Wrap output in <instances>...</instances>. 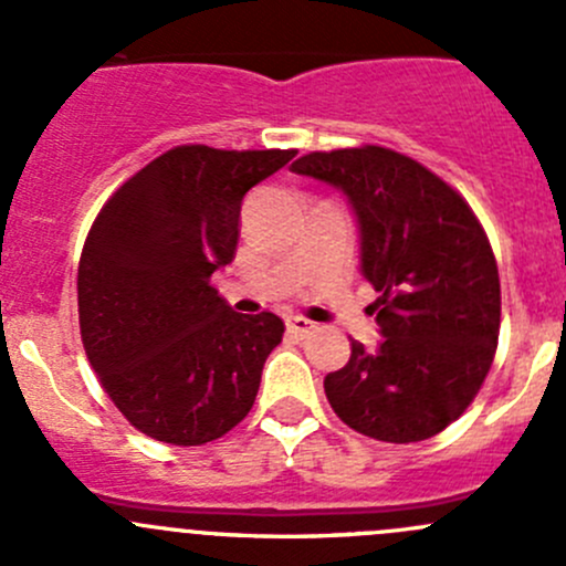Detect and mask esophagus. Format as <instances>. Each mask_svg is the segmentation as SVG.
Masks as SVG:
<instances>
[{"label":"esophagus","mask_w":566,"mask_h":566,"mask_svg":"<svg viewBox=\"0 0 566 566\" xmlns=\"http://www.w3.org/2000/svg\"><path fill=\"white\" fill-rule=\"evenodd\" d=\"M315 328H317V325L312 323V319H306V317H301V315L287 317V331H290V334H295V336H310Z\"/></svg>","instance_id":"esophagus-1"}]
</instances>
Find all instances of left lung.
I'll return each mask as SVG.
<instances>
[{
  "label": "left lung",
  "instance_id": "left-lung-1",
  "mask_svg": "<svg viewBox=\"0 0 566 566\" xmlns=\"http://www.w3.org/2000/svg\"><path fill=\"white\" fill-rule=\"evenodd\" d=\"M295 175L345 193L358 271L380 293L378 347L323 380L334 413L361 436L413 443L447 430L490 373L501 325L493 249L452 186L386 147L310 153Z\"/></svg>",
  "mask_w": 566,
  "mask_h": 566
}]
</instances>
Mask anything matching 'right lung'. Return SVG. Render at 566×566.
Returning a JSON list of instances; mask_svg holds the SVG:
<instances>
[{"label":"right lung","mask_w":566,"mask_h":566,"mask_svg":"<svg viewBox=\"0 0 566 566\" xmlns=\"http://www.w3.org/2000/svg\"><path fill=\"white\" fill-rule=\"evenodd\" d=\"M293 156L175 147L95 219L78 262L82 342L112 402L145 436L199 447L254 405L284 323L232 312L210 276L235 256L243 197Z\"/></svg>","instance_id":"1"}]
</instances>
